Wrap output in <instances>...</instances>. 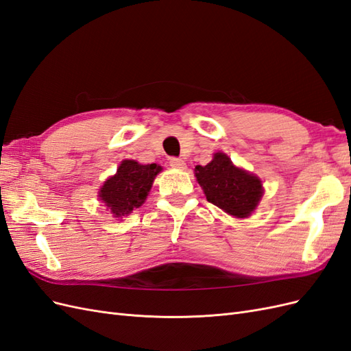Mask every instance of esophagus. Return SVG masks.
<instances>
[{"label": "esophagus", "mask_w": 351, "mask_h": 351, "mask_svg": "<svg viewBox=\"0 0 351 351\" xmlns=\"http://www.w3.org/2000/svg\"><path fill=\"white\" fill-rule=\"evenodd\" d=\"M169 165H171L176 169H186V162L183 161V159H180V158H171V159H169Z\"/></svg>", "instance_id": "esophagus-1"}]
</instances>
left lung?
<instances>
[{
    "label": "left lung",
    "mask_w": 351,
    "mask_h": 351,
    "mask_svg": "<svg viewBox=\"0 0 351 351\" xmlns=\"http://www.w3.org/2000/svg\"><path fill=\"white\" fill-rule=\"evenodd\" d=\"M195 176L208 202L236 218L250 217L263 195L261 178L236 167L222 152L208 165H196Z\"/></svg>",
    "instance_id": "1"
}]
</instances>
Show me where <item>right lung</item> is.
Wrapping results in <instances>:
<instances>
[{
    "mask_svg": "<svg viewBox=\"0 0 351 351\" xmlns=\"http://www.w3.org/2000/svg\"><path fill=\"white\" fill-rule=\"evenodd\" d=\"M161 171V165H143L133 159H124L117 173L99 189L98 197L115 218L127 217L143 205L155 177Z\"/></svg>",
    "mask_w": 351,
    "mask_h": 351,
    "instance_id": "add662e5",
    "label": "right lung"
}]
</instances>
